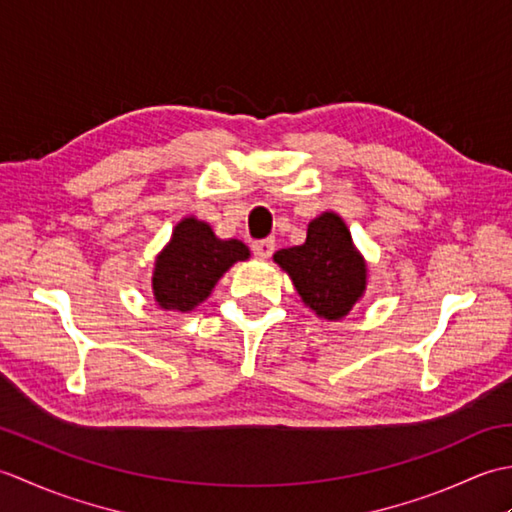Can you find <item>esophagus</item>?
<instances>
[{
	"instance_id": "34e87169",
	"label": "esophagus",
	"mask_w": 512,
	"mask_h": 512,
	"mask_svg": "<svg viewBox=\"0 0 512 512\" xmlns=\"http://www.w3.org/2000/svg\"><path fill=\"white\" fill-rule=\"evenodd\" d=\"M253 253H255L259 259H268L270 255L275 253V239H273V237L257 239V242H253Z\"/></svg>"
}]
</instances>
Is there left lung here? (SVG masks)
Here are the masks:
<instances>
[{"label":"left lung","instance_id":"obj_1","mask_svg":"<svg viewBox=\"0 0 512 512\" xmlns=\"http://www.w3.org/2000/svg\"><path fill=\"white\" fill-rule=\"evenodd\" d=\"M275 264L288 273L301 301L325 321H341L367 290V262L354 246L350 228L334 211L308 224L306 242L281 248Z\"/></svg>","mask_w":512,"mask_h":512}]
</instances>
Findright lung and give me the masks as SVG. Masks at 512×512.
<instances>
[{
    "instance_id": "add662e5",
    "label": "right lung",
    "mask_w": 512,
    "mask_h": 512,
    "mask_svg": "<svg viewBox=\"0 0 512 512\" xmlns=\"http://www.w3.org/2000/svg\"><path fill=\"white\" fill-rule=\"evenodd\" d=\"M250 250L239 239H220L209 222L182 217L156 255L151 292L160 310L191 312L211 297L217 281Z\"/></svg>"
}]
</instances>
